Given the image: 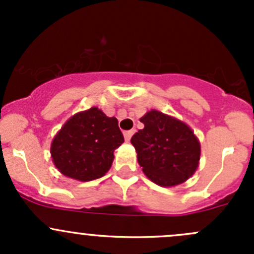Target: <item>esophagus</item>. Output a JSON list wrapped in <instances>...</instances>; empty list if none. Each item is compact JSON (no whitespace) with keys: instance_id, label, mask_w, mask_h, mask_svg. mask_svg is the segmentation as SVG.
Wrapping results in <instances>:
<instances>
[{"instance_id":"esophagus-1","label":"esophagus","mask_w":254,"mask_h":254,"mask_svg":"<svg viewBox=\"0 0 254 254\" xmlns=\"http://www.w3.org/2000/svg\"><path fill=\"white\" fill-rule=\"evenodd\" d=\"M134 132H135V130H129V131H125L124 132L125 140H127V141H130V139H131V136H132V134H134Z\"/></svg>"}]
</instances>
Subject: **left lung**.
<instances>
[{"label":"left lung","mask_w":254,"mask_h":254,"mask_svg":"<svg viewBox=\"0 0 254 254\" xmlns=\"http://www.w3.org/2000/svg\"><path fill=\"white\" fill-rule=\"evenodd\" d=\"M140 122L145 127L132 135L131 143L143 173L162 187L177 186L191 177L200 145L190 127L157 111L146 113Z\"/></svg>","instance_id":"1"}]
</instances>
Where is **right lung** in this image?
I'll list each match as a JSON object with an SVG mask.
<instances>
[{
    "label": "right lung",
    "instance_id": "right-lung-1",
    "mask_svg": "<svg viewBox=\"0 0 254 254\" xmlns=\"http://www.w3.org/2000/svg\"><path fill=\"white\" fill-rule=\"evenodd\" d=\"M123 142L117 118L91 108L65 123L51 143V157L63 175L82 182L93 181L108 172L113 152Z\"/></svg>",
    "mask_w": 254,
    "mask_h": 254
}]
</instances>
